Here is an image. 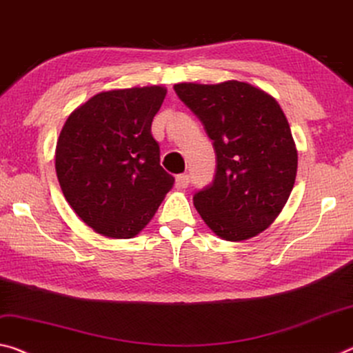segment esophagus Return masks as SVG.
<instances>
[{
	"label": "esophagus",
	"mask_w": 353,
	"mask_h": 353,
	"mask_svg": "<svg viewBox=\"0 0 353 353\" xmlns=\"http://www.w3.org/2000/svg\"><path fill=\"white\" fill-rule=\"evenodd\" d=\"M188 183H190V176L188 174L176 176V188L183 190V188H187Z\"/></svg>",
	"instance_id": "esophagus-1"
}]
</instances>
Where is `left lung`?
<instances>
[{
    "instance_id": "obj_1",
    "label": "left lung",
    "mask_w": 353,
    "mask_h": 353,
    "mask_svg": "<svg viewBox=\"0 0 353 353\" xmlns=\"http://www.w3.org/2000/svg\"><path fill=\"white\" fill-rule=\"evenodd\" d=\"M174 91L214 141L215 177L193 196L201 218L229 242L265 231L297 176V149L281 106L262 89L236 80L179 83Z\"/></svg>"
}]
</instances>
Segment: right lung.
<instances>
[{
    "label": "right lung",
    "mask_w": 353,
    "mask_h": 353,
    "mask_svg": "<svg viewBox=\"0 0 353 353\" xmlns=\"http://www.w3.org/2000/svg\"><path fill=\"white\" fill-rule=\"evenodd\" d=\"M165 96L163 86L96 94L72 111L59 133L61 190L75 214L105 237H135L174 185L150 133Z\"/></svg>",
    "instance_id": "obj_1"
}]
</instances>
